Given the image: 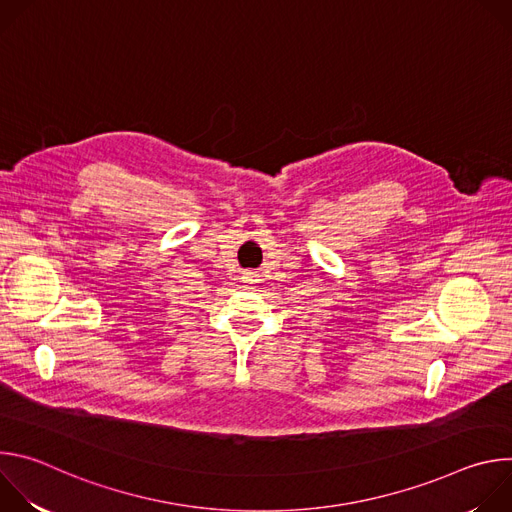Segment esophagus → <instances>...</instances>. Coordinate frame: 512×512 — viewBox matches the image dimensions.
Instances as JSON below:
<instances>
[{"instance_id":"34e87169","label":"esophagus","mask_w":512,"mask_h":512,"mask_svg":"<svg viewBox=\"0 0 512 512\" xmlns=\"http://www.w3.org/2000/svg\"><path fill=\"white\" fill-rule=\"evenodd\" d=\"M243 279H245V283H255V281H257V275H255L253 271H247V273L243 275Z\"/></svg>"}]
</instances>
